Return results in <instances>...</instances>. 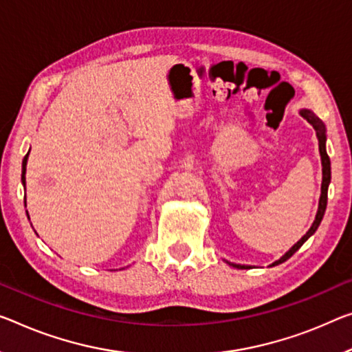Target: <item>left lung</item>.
<instances>
[{
    "label": "left lung",
    "mask_w": 352,
    "mask_h": 352,
    "mask_svg": "<svg viewBox=\"0 0 352 352\" xmlns=\"http://www.w3.org/2000/svg\"><path fill=\"white\" fill-rule=\"evenodd\" d=\"M299 113H300V116L305 118V120L311 124L313 129H315L316 137H318V143H320V154H321V164H322V184H321L320 204H318L316 217H315V221L311 223L310 230H308L305 234L302 236L300 239L297 241L296 244L291 247L282 258L278 259V261L272 263L270 266H277V264L285 263L286 259H289L297 250H299L302 244H304L308 237H310L313 232L318 230V226H320V223H321V220L324 217V212H326V206H327V188H329V184H331V159H329L327 151H326V126H324V122L311 110H300ZM226 263H228L230 266L237 267V269H248V266H241V264H234V263H230V261H226Z\"/></svg>",
    "instance_id": "8db88e82"
}]
</instances>
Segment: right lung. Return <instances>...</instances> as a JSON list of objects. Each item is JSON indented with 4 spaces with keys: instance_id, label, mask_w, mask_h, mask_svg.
Returning a JSON list of instances; mask_svg holds the SVG:
<instances>
[{
    "instance_id": "right-lung-1",
    "label": "right lung",
    "mask_w": 352,
    "mask_h": 352,
    "mask_svg": "<svg viewBox=\"0 0 352 352\" xmlns=\"http://www.w3.org/2000/svg\"><path fill=\"white\" fill-rule=\"evenodd\" d=\"M28 155H30V153L25 155L23 164H21V184H23V187L26 186V177H25V173H26V162H28Z\"/></svg>"
}]
</instances>
